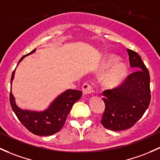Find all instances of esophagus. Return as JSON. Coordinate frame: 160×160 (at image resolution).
<instances>
[{"label": "esophagus", "instance_id": "esophagus-1", "mask_svg": "<svg viewBox=\"0 0 160 160\" xmlns=\"http://www.w3.org/2000/svg\"><path fill=\"white\" fill-rule=\"evenodd\" d=\"M82 90H83V93L84 95H90L93 93L94 90L93 86L90 83H84L82 87Z\"/></svg>", "mask_w": 160, "mask_h": 160}]
</instances>
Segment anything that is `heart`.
Listing matches in <instances>:
<instances>
[{"instance_id":"1","label":"heart","mask_w":160,"mask_h":160,"mask_svg":"<svg viewBox=\"0 0 160 160\" xmlns=\"http://www.w3.org/2000/svg\"><path fill=\"white\" fill-rule=\"evenodd\" d=\"M119 58L117 56H110L107 59L104 69H111L104 78V85L108 87L118 86L122 81L127 73V66L123 62H118Z\"/></svg>"}]
</instances>
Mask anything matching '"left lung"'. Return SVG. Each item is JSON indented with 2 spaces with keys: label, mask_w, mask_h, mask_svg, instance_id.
<instances>
[{
  "label": "left lung",
  "mask_w": 160,
  "mask_h": 160,
  "mask_svg": "<svg viewBox=\"0 0 160 160\" xmlns=\"http://www.w3.org/2000/svg\"><path fill=\"white\" fill-rule=\"evenodd\" d=\"M129 65L134 71L117 88L103 92L105 111L101 123L113 131L124 130L137 122L150 102V77L140 56L127 49Z\"/></svg>",
  "instance_id": "left-lung-1"
}]
</instances>
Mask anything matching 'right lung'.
<instances>
[{
    "mask_svg": "<svg viewBox=\"0 0 160 160\" xmlns=\"http://www.w3.org/2000/svg\"><path fill=\"white\" fill-rule=\"evenodd\" d=\"M36 49L21 59V61L26 56L34 53ZM14 71L11 76V84L14 77ZM82 92L80 90H67L55 98L48 108L43 111L22 110L17 106L15 98L10 93V102L12 110L18 120L32 133L38 136H51L60 131L63 127L72 107L80 100Z\"/></svg>",
    "mask_w": 160,
    "mask_h": 160,
    "instance_id": "right-lung-1",
    "label": "right lung"
}]
</instances>
